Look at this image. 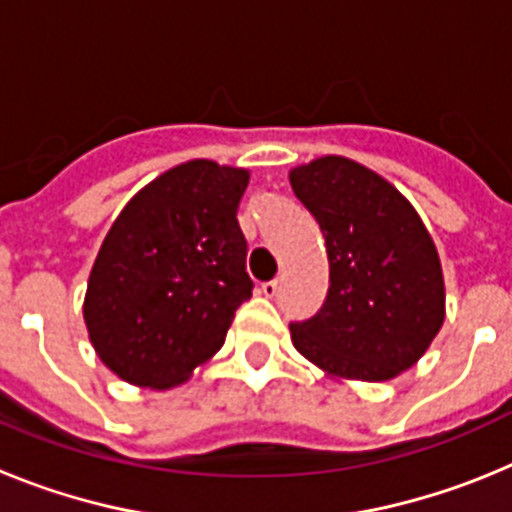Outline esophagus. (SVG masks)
<instances>
[{
    "label": "esophagus",
    "mask_w": 512,
    "mask_h": 512,
    "mask_svg": "<svg viewBox=\"0 0 512 512\" xmlns=\"http://www.w3.org/2000/svg\"><path fill=\"white\" fill-rule=\"evenodd\" d=\"M277 292H279L277 279H271V282L261 284V295H264V297H277Z\"/></svg>",
    "instance_id": "34e87169"
}]
</instances>
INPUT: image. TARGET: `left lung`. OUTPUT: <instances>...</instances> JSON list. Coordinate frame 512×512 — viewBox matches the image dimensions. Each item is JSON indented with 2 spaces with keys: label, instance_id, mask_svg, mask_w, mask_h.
I'll use <instances>...</instances> for the list:
<instances>
[{
  "label": "left lung",
  "instance_id": "8db88e82",
  "mask_svg": "<svg viewBox=\"0 0 512 512\" xmlns=\"http://www.w3.org/2000/svg\"><path fill=\"white\" fill-rule=\"evenodd\" d=\"M289 184L318 220L330 266L323 307L289 323L292 343L333 377H397L443 325L441 261L423 220L390 182L351 158H315L289 171Z\"/></svg>",
  "mask_w": 512,
  "mask_h": 512
}]
</instances>
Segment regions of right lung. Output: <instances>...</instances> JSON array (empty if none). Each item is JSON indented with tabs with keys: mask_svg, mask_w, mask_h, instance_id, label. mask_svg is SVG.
Listing matches in <instances>:
<instances>
[{
	"mask_svg": "<svg viewBox=\"0 0 512 512\" xmlns=\"http://www.w3.org/2000/svg\"><path fill=\"white\" fill-rule=\"evenodd\" d=\"M246 187V169L197 158L122 207L84 297L89 341L117 377L166 390L220 351L253 292L238 225Z\"/></svg>",
	"mask_w": 512,
	"mask_h": 512,
	"instance_id": "1",
	"label": "right lung"
}]
</instances>
